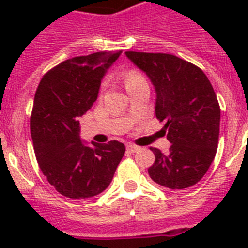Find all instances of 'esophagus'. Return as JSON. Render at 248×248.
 I'll return each instance as SVG.
<instances>
[{"label":"esophagus","instance_id":"obj_1","mask_svg":"<svg viewBox=\"0 0 248 248\" xmlns=\"http://www.w3.org/2000/svg\"><path fill=\"white\" fill-rule=\"evenodd\" d=\"M126 150H128L129 153H137V151L140 150V146H137L134 145V144L129 143L128 145H126Z\"/></svg>","mask_w":248,"mask_h":248}]
</instances>
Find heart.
<instances>
[{"label": "heart", "mask_w": 248, "mask_h": 248, "mask_svg": "<svg viewBox=\"0 0 248 248\" xmlns=\"http://www.w3.org/2000/svg\"><path fill=\"white\" fill-rule=\"evenodd\" d=\"M144 79L143 76L140 73H138L137 71H130L125 74V84H133L135 82H139V80Z\"/></svg>", "instance_id": "1"}]
</instances>
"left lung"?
<instances>
[{
    "mask_svg": "<svg viewBox=\"0 0 248 248\" xmlns=\"http://www.w3.org/2000/svg\"><path fill=\"white\" fill-rule=\"evenodd\" d=\"M143 71L156 93L155 115L165 120L168 153L150 148L154 164L150 177L166 189L181 190L198 184L216 155L220 105L211 83L200 68L172 54L125 52Z\"/></svg>",
    "mask_w": 248,
    "mask_h": 248,
    "instance_id": "1",
    "label": "left lung"
}]
</instances>
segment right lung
<instances>
[{
  "label": "right lung",
  "mask_w": 248,
  "mask_h": 248,
  "mask_svg": "<svg viewBox=\"0 0 248 248\" xmlns=\"http://www.w3.org/2000/svg\"><path fill=\"white\" fill-rule=\"evenodd\" d=\"M118 52L74 57L45 74L34 95L31 134L43 175L69 199H88L104 191L124 156L125 146L80 139V118L97 100L100 83Z\"/></svg>",
  "instance_id": "add662e5"
}]
</instances>
